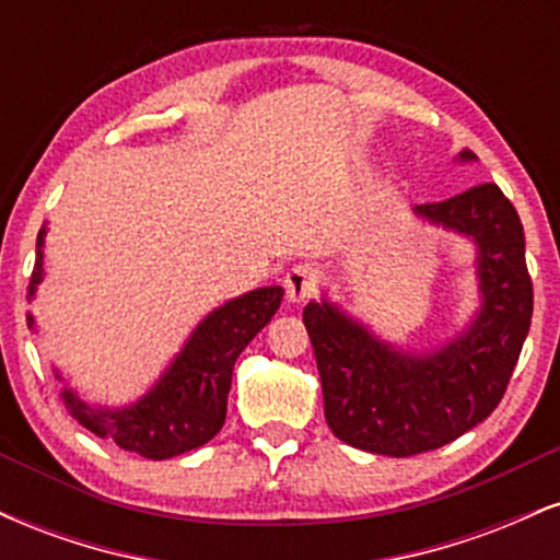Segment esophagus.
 <instances>
[{
    "label": "esophagus",
    "instance_id": "esophagus-1",
    "mask_svg": "<svg viewBox=\"0 0 560 560\" xmlns=\"http://www.w3.org/2000/svg\"><path fill=\"white\" fill-rule=\"evenodd\" d=\"M284 289H287V300L294 302V305H300V302H305L313 292H316V276H313V271L307 266H294L292 271L284 276Z\"/></svg>",
    "mask_w": 560,
    "mask_h": 560
}]
</instances>
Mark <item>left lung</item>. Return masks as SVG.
Wrapping results in <instances>:
<instances>
[{
  "label": "left lung",
  "instance_id": "left-lung-1",
  "mask_svg": "<svg viewBox=\"0 0 560 560\" xmlns=\"http://www.w3.org/2000/svg\"><path fill=\"white\" fill-rule=\"evenodd\" d=\"M458 160L477 158L464 150ZM413 213L477 244L481 305L468 329L427 355H410L331 302H307L302 311L329 429L347 445L392 458L447 445L498 408L535 305L524 226L498 184L416 205Z\"/></svg>",
  "mask_w": 560,
  "mask_h": 560
}]
</instances>
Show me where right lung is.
Instances as JSON below:
<instances>
[{"label": "right lung", "mask_w": 560, "mask_h": 560, "mask_svg": "<svg viewBox=\"0 0 560 560\" xmlns=\"http://www.w3.org/2000/svg\"><path fill=\"white\" fill-rule=\"evenodd\" d=\"M44 236H47V223L36 236V262L31 273L28 300L44 279ZM281 298H284L281 287H262L215 307L191 331L184 350L173 358L155 387L128 408H94L66 387L62 402L68 413L89 432L110 436L115 445L141 458L165 460L202 447L221 432L226 421V400L236 358L273 318ZM28 329H34L31 313ZM55 376L62 378L57 371Z\"/></svg>", "instance_id": "obj_1"}]
</instances>
